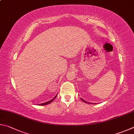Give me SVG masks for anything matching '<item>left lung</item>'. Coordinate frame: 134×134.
Segmentation results:
<instances>
[{
    "mask_svg": "<svg viewBox=\"0 0 134 134\" xmlns=\"http://www.w3.org/2000/svg\"><path fill=\"white\" fill-rule=\"evenodd\" d=\"M81 99L82 100L83 102H84L85 103H87V104H93L92 103H90V102H87V101H86V100H85L83 99H82V98H81Z\"/></svg>",
    "mask_w": 134,
    "mask_h": 134,
    "instance_id": "8db88e82",
    "label": "left lung"
}]
</instances>
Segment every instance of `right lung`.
<instances>
[{
	"instance_id": "obj_1",
	"label": "right lung",
	"mask_w": 134,
	"mask_h": 134,
	"mask_svg": "<svg viewBox=\"0 0 134 134\" xmlns=\"http://www.w3.org/2000/svg\"><path fill=\"white\" fill-rule=\"evenodd\" d=\"M57 97V95H56L55 97H54L53 99H52L51 100H49V101H48V102H44V103H43V104H39V105H48V104H50V103H51L53 101V100L55 99L56 98V97Z\"/></svg>"
}]
</instances>
